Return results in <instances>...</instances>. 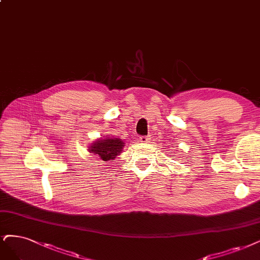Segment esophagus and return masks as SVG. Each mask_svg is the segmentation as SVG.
I'll list each match as a JSON object with an SVG mask.
<instances>
[{
    "mask_svg": "<svg viewBox=\"0 0 260 260\" xmlns=\"http://www.w3.org/2000/svg\"><path fill=\"white\" fill-rule=\"evenodd\" d=\"M150 141V137L149 136H142L140 137V142L142 143H148Z\"/></svg>",
    "mask_w": 260,
    "mask_h": 260,
    "instance_id": "obj_1",
    "label": "esophagus"
}]
</instances>
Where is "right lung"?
<instances>
[{
	"label": "right lung",
	"mask_w": 260,
	"mask_h": 260,
	"mask_svg": "<svg viewBox=\"0 0 260 260\" xmlns=\"http://www.w3.org/2000/svg\"><path fill=\"white\" fill-rule=\"evenodd\" d=\"M123 143L118 138H110L94 142L90 146V153L99 156L102 160L109 161L113 160L116 156L122 151Z\"/></svg>",
	"instance_id": "right-lung-1"
}]
</instances>
